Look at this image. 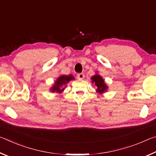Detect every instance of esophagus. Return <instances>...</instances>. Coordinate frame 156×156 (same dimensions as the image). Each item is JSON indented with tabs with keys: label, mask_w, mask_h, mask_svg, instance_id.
<instances>
[{
	"label": "esophagus",
	"mask_w": 156,
	"mask_h": 156,
	"mask_svg": "<svg viewBox=\"0 0 156 156\" xmlns=\"http://www.w3.org/2000/svg\"><path fill=\"white\" fill-rule=\"evenodd\" d=\"M77 77H78V79H83L84 78V73H78L77 74Z\"/></svg>",
	"instance_id": "34e87169"
}]
</instances>
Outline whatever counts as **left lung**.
<instances>
[{
  "label": "left lung",
  "mask_w": 156,
  "mask_h": 156,
  "mask_svg": "<svg viewBox=\"0 0 156 156\" xmlns=\"http://www.w3.org/2000/svg\"><path fill=\"white\" fill-rule=\"evenodd\" d=\"M91 83L94 84L97 87L96 92L99 94H102L107 91L108 86L107 84L105 83V80L100 75L96 73L94 76H92L91 78Z\"/></svg>",
  "instance_id": "left-lung-1"
}]
</instances>
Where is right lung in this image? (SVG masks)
<instances>
[{
	"label": "right lung",
	"instance_id": "right-lung-1",
	"mask_svg": "<svg viewBox=\"0 0 156 156\" xmlns=\"http://www.w3.org/2000/svg\"><path fill=\"white\" fill-rule=\"evenodd\" d=\"M75 78L73 77L72 75H61L58 77V78L55 81V83L53 84L52 87L50 88L49 91H51L52 93H58L60 94L63 92L66 87V84H67L69 82L74 80Z\"/></svg>",
	"mask_w": 156,
	"mask_h": 156
}]
</instances>
